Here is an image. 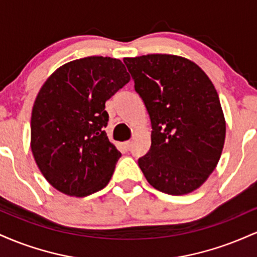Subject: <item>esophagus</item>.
Instances as JSON below:
<instances>
[{"instance_id":"esophagus-1","label":"esophagus","mask_w":257,"mask_h":257,"mask_svg":"<svg viewBox=\"0 0 257 257\" xmlns=\"http://www.w3.org/2000/svg\"><path fill=\"white\" fill-rule=\"evenodd\" d=\"M122 146H123V149L125 150V151H129V150H131V147H132V141L131 140L124 141V143H122Z\"/></svg>"}]
</instances>
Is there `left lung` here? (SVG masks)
<instances>
[{
    "label": "left lung",
    "instance_id": "1",
    "mask_svg": "<svg viewBox=\"0 0 257 257\" xmlns=\"http://www.w3.org/2000/svg\"><path fill=\"white\" fill-rule=\"evenodd\" d=\"M151 120V147L138 163L149 184L181 196L217 166L226 123L214 84L187 59L147 54L123 59Z\"/></svg>",
    "mask_w": 257,
    "mask_h": 257
}]
</instances>
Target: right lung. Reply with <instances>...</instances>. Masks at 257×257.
Listing matches in <instances>:
<instances>
[{
	"label": "right lung",
	"instance_id": "obj_1",
	"mask_svg": "<svg viewBox=\"0 0 257 257\" xmlns=\"http://www.w3.org/2000/svg\"><path fill=\"white\" fill-rule=\"evenodd\" d=\"M129 79L118 59L88 57L59 67L38 91L31 114V151L58 191L85 197L108 184L120 152L104 131L105 102Z\"/></svg>",
	"mask_w": 257,
	"mask_h": 257
}]
</instances>
